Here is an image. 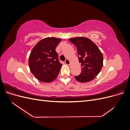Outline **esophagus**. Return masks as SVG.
<instances>
[{
	"mask_svg": "<svg viewBox=\"0 0 130 130\" xmlns=\"http://www.w3.org/2000/svg\"><path fill=\"white\" fill-rule=\"evenodd\" d=\"M64 62H65V63L67 65H69L70 64V61H69V59H68V58L66 59V60H65V61H64Z\"/></svg>",
	"mask_w": 130,
	"mask_h": 130,
	"instance_id": "esophagus-1",
	"label": "esophagus"
}]
</instances>
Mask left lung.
<instances>
[{
    "instance_id": "1",
    "label": "left lung",
    "mask_w": 130,
    "mask_h": 130,
    "mask_svg": "<svg viewBox=\"0 0 130 130\" xmlns=\"http://www.w3.org/2000/svg\"><path fill=\"white\" fill-rule=\"evenodd\" d=\"M69 40L76 46L78 60L81 63V73L75 76V79L80 82L93 80L103 66V56L99 48L87 38L77 37Z\"/></svg>"
}]
</instances>
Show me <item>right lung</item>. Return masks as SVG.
<instances>
[{
    "label": "right lung",
    "instance_id": "add662e5",
    "mask_svg": "<svg viewBox=\"0 0 130 130\" xmlns=\"http://www.w3.org/2000/svg\"><path fill=\"white\" fill-rule=\"evenodd\" d=\"M61 39L47 37L38 42L30 53L29 65L31 73L42 82H50L58 76L62 64L55 48Z\"/></svg>",
    "mask_w": 130,
    "mask_h": 130
}]
</instances>
